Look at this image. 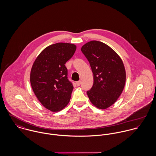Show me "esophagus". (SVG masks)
<instances>
[{"instance_id":"obj_1","label":"esophagus","mask_w":156,"mask_h":156,"mask_svg":"<svg viewBox=\"0 0 156 156\" xmlns=\"http://www.w3.org/2000/svg\"><path fill=\"white\" fill-rule=\"evenodd\" d=\"M80 84H81V82H80V81H78V82H76V85H77V86H80Z\"/></svg>"}]
</instances>
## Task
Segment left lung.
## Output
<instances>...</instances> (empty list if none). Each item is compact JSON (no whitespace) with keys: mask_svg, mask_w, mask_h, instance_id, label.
<instances>
[{"mask_svg":"<svg viewBox=\"0 0 156 156\" xmlns=\"http://www.w3.org/2000/svg\"><path fill=\"white\" fill-rule=\"evenodd\" d=\"M81 50L94 74L92 87L87 91L89 100L97 108L106 109L116 102L124 88L126 74L123 62L111 47L100 41H89Z\"/></svg>","mask_w":156,"mask_h":156,"instance_id":"8db88e82","label":"left lung"}]
</instances>
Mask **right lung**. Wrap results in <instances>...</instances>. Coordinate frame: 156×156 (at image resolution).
Masks as SVG:
<instances>
[{
  "instance_id": "1",
  "label": "right lung",
  "mask_w": 156,
  "mask_h": 156,
  "mask_svg": "<svg viewBox=\"0 0 156 156\" xmlns=\"http://www.w3.org/2000/svg\"><path fill=\"white\" fill-rule=\"evenodd\" d=\"M76 50V45L58 43L40 53L31 68L30 81L37 98L51 112L62 110L68 104L73 89L67 77L65 64Z\"/></svg>"
}]
</instances>
